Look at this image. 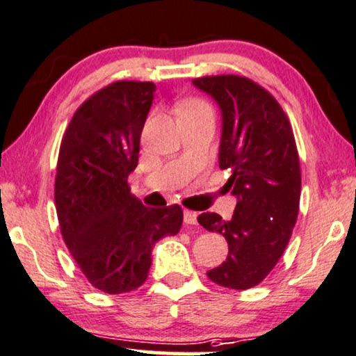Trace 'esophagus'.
Listing matches in <instances>:
<instances>
[{"instance_id":"1","label":"esophagus","mask_w":356,"mask_h":356,"mask_svg":"<svg viewBox=\"0 0 356 356\" xmlns=\"http://www.w3.org/2000/svg\"><path fill=\"white\" fill-rule=\"evenodd\" d=\"M184 222L189 224V225L197 224V212L189 211V209L184 211Z\"/></svg>"}]
</instances>
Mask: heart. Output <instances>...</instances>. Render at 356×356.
Here are the masks:
<instances>
[{
	"instance_id": "obj_1",
	"label": "heart",
	"mask_w": 356,
	"mask_h": 356,
	"mask_svg": "<svg viewBox=\"0 0 356 356\" xmlns=\"http://www.w3.org/2000/svg\"><path fill=\"white\" fill-rule=\"evenodd\" d=\"M193 108H209V104H206L204 101L196 99V101H191V103H188L183 109H193Z\"/></svg>"
}]
</instances>
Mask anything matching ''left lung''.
<instances>
[{"mask_svg": "<svg viewBox=\"0 0 356 356\" xmlns=\"http://www.w3.org/2000/svg\"><path fill=\"white\" fill-rule=\"evenodd\" d=\"M193 85L222 113L219 167L230 170L227 186L237 196L230 220L216 212L197 218L229 243L225 261L207 276L224 288L248 289L275 268L298 219L301 167L293 127L270 91L250 78L201 76Z\"/></svg>", "mask_w": 356, "mask_h": 356, "instance_id": "8db88e82", "label": "left lung"}]
</instances>
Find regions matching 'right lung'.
<instances>
[{
  "label": "right lung",
  "mask_w": 356,
  "mask_h": 356,
  "mask_svg": "<svg viewBox=\"0 0 356 356\" xmlns=\"http://www.w3.org/2000/svg\"><path fill=\"white\" fill-rule=\"evenodd\" d=\"M152 81H114L75 111L55 175L60 232L91 286L121 294L145 283L152 250L183 224L178 204L147 207L131 195L140 134L154 101Z\"/></svg>",
  "instance_id": "obj_1"
}]
</instances>
